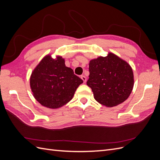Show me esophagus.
Wrapping results in <instances>:
<instances>
[{"instance_id": "34e87169", "label": "esophagus", "mask_w": 160, "mask_h": 160, "mask_svg": "<svg viewBox=\"0 0 160 160\" xmlns=\"http://www.w3.org/2000/svg\"><path fill=\"white\" fill-rule=\"evenodd\" d=\"M81 79L83 81V83H85L86 82V81H87V78L85 77V76H84V75H81Z\"/></svg>"}]
</instances>
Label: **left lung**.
<instances>
[{
    "mask_svg": "<svg viewBox=\"0 0 160 160\" xmlns=\"http://www.w3.org/2000/svg\"><path fill=\"white\" fill-rule=\"evenodd\" d=\"M89 71L87 85L101 105L108 108L118 105L132 93L134 83L132 67L113 53L90 61Z\"/></svg>",
    "mask_w": 160,
    "mask_h": 160,
    "instance_id": "obj_1",
    "label": "left lung"
}]
</instances>
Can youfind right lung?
Listing matches in <instances>:
<instances>
[{
  "label": "right lung",
  "instance_id": "add662e5",
  "mask_svg": "<svg viewBox=\"0 0 160 160\" xmlns=\"http://www.w3.org/2000/svg\"><path fill=\"white\" fill-rule=\"evenodd\" d=\"M83 80L65 66L61 57L47 55L33 70L30 85L34 98L42 105L57 109L70 101Z\"/></svg>",
  "mask_w": 160,
  "mask_h": 160
}]
</instances>
